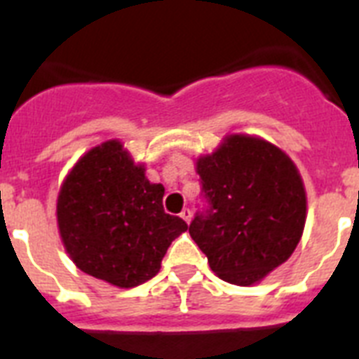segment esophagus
Wrapping results in <instances>:
<instances>
[{
	"instance_id": "obj_1",
	"label": "esophagus",
	"mask_w": 359,
	"mask_h": 359,
	"mask_svg": "<svg viewBox=\"0 0 359 359\" xmlns=\"http://www.w3.org/2000/svg\"><path fill=\"white\" fill-rule=\"evenodd\" d=\"M180 216H182L187 223H191V219H192V210H191V209H183Z\"/></svg>"
}]
</instances>
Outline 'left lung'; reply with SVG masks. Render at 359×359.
I'll use <instances>...</instances> for the list:
<instances>
[{
    "label": "left lung",
    "mask_w": 359,
    "mask_h": 359,
    "mask_svg": "<svg viewBox=\"0 0 359 359\" xmlns=\"http://www.w3.org/2000/svg\"><path fill=\"white\" fill-rule=\"evenodd\" d=\"M207 209L189 225L192 240L223 281L252 285L290 258L307 217L302 176L283 150L232 134L198 159Z\"/></svg>",
    "instance_id": "8db88e82"
}]
</instances>
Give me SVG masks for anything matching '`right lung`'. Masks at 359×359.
Instances as JSON below:
<instances>
[{
  "label": "right lung",
  "mask_w": 359,
  "mask_h": 359,
  "mask_svg": "<svg viewBox=\"0 0 359 359\" xmlns=\"http://www.w3.org/2000/svg\"><path fill=\"white\" fill-rule=\"evenodd\" d=\"M163 194L118 140L88 150L57 196V226L76 267L121 289L154 278L187 231L182 217L163 210Z\"/></svg>",
  "instance_id": "1"
}]
</instances>
